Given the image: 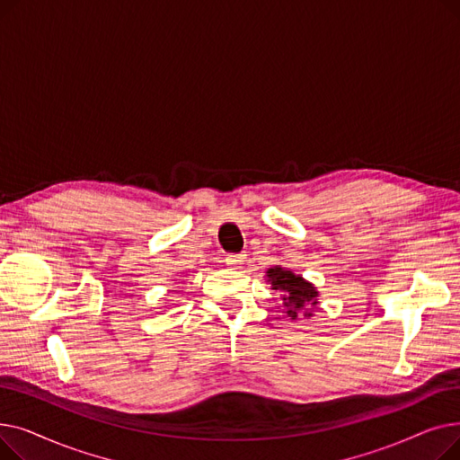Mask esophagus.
Instances as JSON below:
<instances>
[{
    "mask_svg": "<svg viewBox=\"0 0 460 460\" xmlns=\"http://www.w3.org/2000/svg\"><path fill=\"white\" fill-rule=\"evenodd\" d=\"M244 259H246L244 253H229V255L226 257V262L231 264V267H236V264H243Z\"/></svg>",
    "mask_w": 460,
    "mask_h": 460,
    "instance_id": "esophagus-1",
    "label": "esophagus"
}]
</instances>
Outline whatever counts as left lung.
Wrapping results in <instances>:
<instances>
[{"instance_id":"left-lung-1","label":"left lung","mask_w":460,"mask_h":460,"mask_svg":"<svg viewBox=\"0 0 460 460\" xmlns=\"http://www.w3.org/2000/svg\"><path fill=\"white\" fill-rule=\"evenodd\" d=\"M269 281H272V288L279 291L281 305L285 307L283 313L287 317L296 319L298 315L311 317V307L317 305V291L311 283L304 281L291 270H283L281 267L270 269Z\"/></svg>"}]
</instances>
